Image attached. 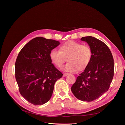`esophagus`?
Wrapping results in <instances>:
<instances>
[{
    "mask_svg": "<svg viewBox=\"0 0 125 125\" xmlns=\"http://www.w3.org/2000/svg\"><path fill=\"white\" fill-rule=\"evenodd\" d=\"M69 73H64L63 74V77H66V76H67V75Z\"/></svg>",
    "mask_w": 125,
    "mask_h": 125,
    "instance_id": "34e87169",
    "label": "esophagus"
}]
</instances>
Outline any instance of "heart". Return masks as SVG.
Masks as SVG:
<instances>
[{"label": "heart", "instance_id": "1", "mask_svg": "<svg viewBox=\"0 0 125 125\" xmlns=\"http://www.w3.org/2000/svg\"><path fill=\"white\" fill-rule=\"evenodd\" d=\"M52 62L58 68H62L67 58L68 61L63 67L64 71L75 73L82 71L88 66L92 58V51L87 45L69 41L60 46L59 51L53 49L50 53Z\"/></svg>", "mask_w": 125, "mask_h": 125}]
</instances>
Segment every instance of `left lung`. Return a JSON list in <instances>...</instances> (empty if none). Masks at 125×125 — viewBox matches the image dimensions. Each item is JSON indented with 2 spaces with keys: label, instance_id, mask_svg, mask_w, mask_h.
I'll list each match as a JSON object with an SVG mask.
<instances>
[{
  "label": "left lung",
  "instance_id": "8db88e82",
  "mask_svg": "<svg viewBox=\"0 0 125 125\" xmlns=\"http://www.w3.org/2000/svg\"><path fill=\"white\" fill-rule=\"evenodd\" d=\"M88 43L92 51L88 66L79 74L71 86L78 99L92 102L107 91L114 77V63L112 52L103 42L92 36L81 39Z\"/></svg>",
  "mask_w": 125,
  "mask_h": 125
}]
</instances>
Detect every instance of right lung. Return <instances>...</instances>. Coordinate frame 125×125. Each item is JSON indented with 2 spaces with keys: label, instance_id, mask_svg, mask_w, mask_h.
<instances>
[{
  "label": "right lung",
  "instance_id": "1",
  "mask_svg": "<svg viewBox=\"0 0 125 125\" xmlns=\"http://www.w3.org/2000/svg\"><path fill=\"white\" fill-rule=\"evenodd\" d=\"M59 42L37 37L25 45L15 63V76L21 95L29 103L43 105L50 100L54 84L62 73L52 63L51 51Z\"/></svg>",
  "mask_w": 125,
  "mask_h": 125
}]
</instances>
